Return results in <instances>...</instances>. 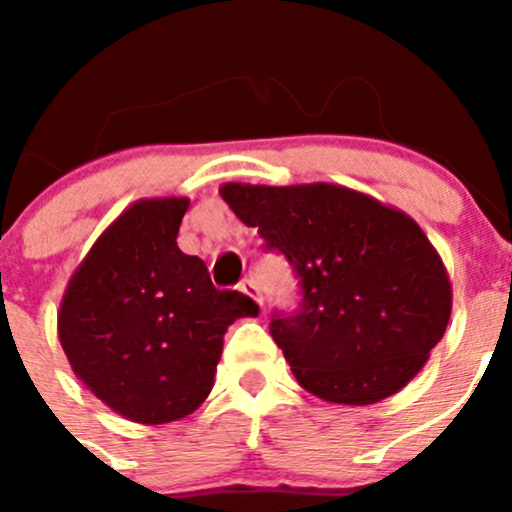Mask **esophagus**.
<instances>
[{
    "label": "esophagus",
    "instance_id": "obj_1",
    "mask_svg": "<svg viewBox=\"0 0 512 512\" xmlns=\"http://www.w3.org/2000/svg\"><path fill=\"white\" fill-rule=\"evenodd\" d=\"M240 292L247 294V297H250V299H255V302L262 307V292H260V287L255 285V282L245 280V282H242V285H240Z\"/></svg>",
    "mask_w": 512,
    "mask_h": 512
}]
</instances>
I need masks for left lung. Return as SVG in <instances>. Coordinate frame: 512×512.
<instances>
[{"instance_id":"obj_1","label":"left lung","mask_w":512,"mask_h":512,"mask_svg":"<svg viewBox=\"0 0 512 512\" xmlns=\"http://www.w3.org/2000/svg\"><path fill=\"white\" fill-rule=\"evenodd\" d=\"M220 195L302 285L270 334L317 399L369 406L404 389L441 342L453 292L441 255L404 210L337 183H225Z\"/></svg>"}]
</instances>
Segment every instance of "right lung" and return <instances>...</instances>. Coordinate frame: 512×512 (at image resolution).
I'll return each mask as SVG.
<instances>
[{"label":"right lung","mask_w":512,"mask_h":512,"mask_svg":"<svg viewBox=\"0 0 512 512\" xmlns=\"http://www.w3.org/2000/svg\"><path fill=\"white\" fill-rule=\"evenodd\" d=\"M188 198L128 205L86 252L61 297L59 342L108 409L158 426L193 414L213 389L227 327L260 307L215 289L200 257L180 252Z\"/></svg>","instance_id":"obj_1"}]
</instances>
